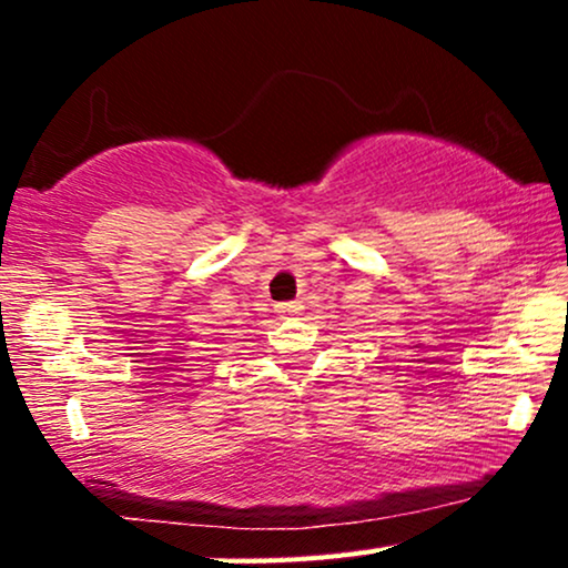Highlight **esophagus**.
I'll use <instances>...</instances> for the list:
<instances>
[{
    "instance_id": "1",
    "label": "esophagus",
    "mask_w": 568,
    "mask_h": 568,
    "mask_svg": "<svg viewBox=\"0 0 568 568\" xmlns=\"http://www.w3.org/2000/svg\"><path fill=\"white\" fill-rule=\"evenodd\" d=\"M298 312H302V302H283V304H277V315L280 317H293V315H298Z\"/></svg>"
}]
</instances>
